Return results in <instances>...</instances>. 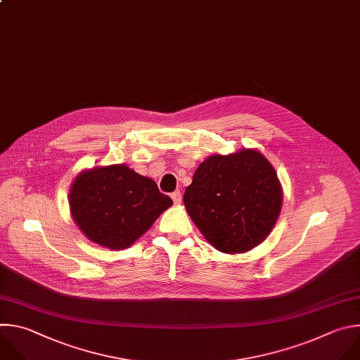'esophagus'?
<instances>
[{
  "label": "esophagus",
  "mask_w": 360,
  "mask_h": 360,
  "mask_svg": "<svg viewBox=\"0 0 360 360\" xmlns=\"http://www.w3.org/2000/svg\"><path fill=\"white\" fill-rule=\"evenodd\" d=\"M172 198H173L174 204H180V202H181V200H183V197H181V193H180V191H174V193H172Z\"/></svg>",
  "instance_id": "obj_1"
}]
</instances>
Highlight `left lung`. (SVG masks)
Here are the masks:
<instances>
[{
	"instance_id": "8db88e82",
	"label": "left lung",
	"mask_w": 360,
	"mask_h": 360,
	"mask_svg": "<svg viewBox=\"0 0 360 360\" xmlns=\"http://www.w3.org/2000/svg\"><path fill=\"white\" fill-rule=\"evenodd\" d=\"M204 238L226 254H243L272 231L282 207L275 169L255 149L212 155L194 172L183 197Z\"/></svg>"
}]
</instances>
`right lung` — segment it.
I'll list each match as a JSON object with an SVG mask.
<instances>
[{
	"label": "right lung",
	"instance_id": "1",
	"mask_svg": "<svg viewBox=\"0 0 360 360\" xmlns=\"http://www.w3.org/2000/svg\"><path fill=\"white\" fill-rule=\"evenodd\" d=\"M68 201L82 234L110 250L129 248L173 205L152 179L126 165L81 172L70 184Z\"/></svg>",
	"mask_w": 360,
	"mask_h": 360
}]
</instances>
